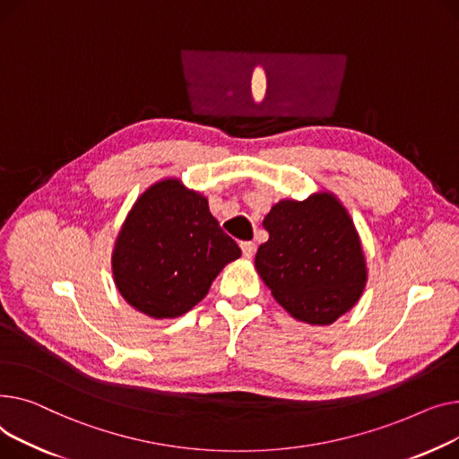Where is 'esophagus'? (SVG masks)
<instances>
[{"mask_svg":"<svg viewBox=\"0 0 459 459\" xmlns=\"http://www.w3.org/2000/svg\"><path fill=\"white\" fill-rule=\"evenodd\" d=\"M240 250H242V255L250 259V257H254V254H255L257 247H255V242L247 240V242H240Z\"/></svg>","mask_w":459,"mask_h":459,"instance_id":"1","label":"esophagus"}]
</instances>
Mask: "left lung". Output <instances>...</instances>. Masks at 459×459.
I'll use <instances>...</instances> for the list:
<instances>
[{
	"label": "left lung",
	"instance_id": "8db88e82",
	"mask_svg": "<svg viewBox=\"0 0 459 459\" xmlns=\"http://www.w3.org/2000/svg\"><path fill=\"white\" fill-rule=\"evenodd\" d=\"M263 228L268 240L255 254V268L294 318L332 325L359 300L367 281L359 237L332 195L281 200Z\"/></svg>",
	"mask_w": 459,
	"mask_h": 459
}]
</instances>
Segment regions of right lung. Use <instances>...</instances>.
I'll use <instances>...</instances> for the list:
<instances>
[{
    "label": "right lung",
    "mask_w": 459,
    "mask_h": 459,
    "mask_svg": "<svg viewBox=\"0 0 459 459\" xmlns=\"http://www.w3.org/2000/svg\"><path fill=\"white\" fill-rule=\"evenodd\" d=\"M240 255L207 200L178 179L153 185L118 235L115 281L124 299L153 318H174L207 294L222 266Z\"/></svg>",
    "instance_id": "obj_1"
}]
</instances>
